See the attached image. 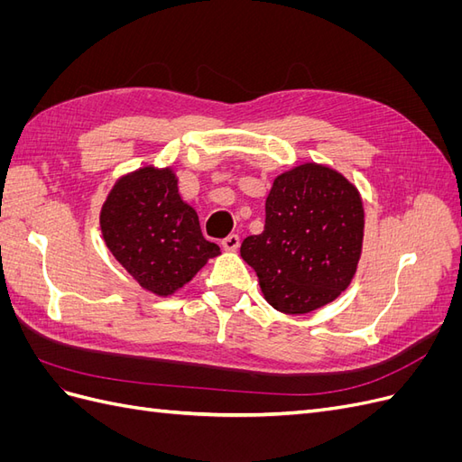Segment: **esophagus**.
<instances>
[{"mask_svg":"<svg viewBox=\"0 0 462 462\" xmlns=\"http://www.w3.org/2000/svg\"><path fill=\"white\" fill-rule=\"evenodd\" d=\"M239 245H241L239 235H229V236H226V239L221 241V246H223V250H229V253H233V250L239 248Z\"/></svg>","mask_w":462,"mask_h":462,"instance_id":"esophagus-1","label":"esophagus"}]
</instances>
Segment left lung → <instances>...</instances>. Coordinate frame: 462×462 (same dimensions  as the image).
<instances>
[{"label": "left lung", "mask_w": 462, "mask_h": 462, "mask_svg": "<svg viewBox=\"0 0 462 462\" xmlns=\"http://www.w3.org/2000/svg\"><path fill=\"white\" fill-rule=\"evenodd\" d=\"M358 190L326 165L304 163L273 180L265 226L241 245L265 300L283 314H309L351 283L362 253Z\"/></svg>", "instance_id": "8db88e82"}]
</instances>
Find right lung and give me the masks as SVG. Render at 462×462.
I'll return each instance as SVG.
<instances>
[{
	"label": "right lung",
	"instance_id": "1",
	"mask_svg": "<svg viewBox=\"0 0 462 462\" xmlns=\"http://www.w3.org/2000/svg\"><path fill=\"white\" fill-rule=\"evenodd\" d=\"M100 227L111 254L158 297L173 295L219 254L204 239L194 208L180 199L170 167L121 177L102 206Z\"/></svg>",
	"mask_w": 462,
	"mask_h": 462
}]
</instances>
